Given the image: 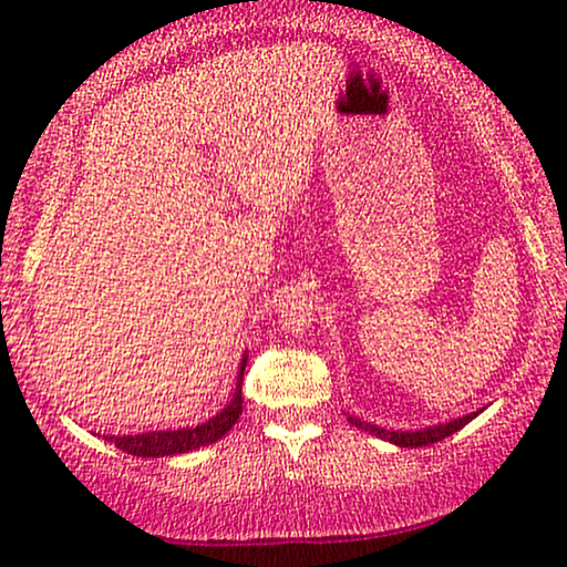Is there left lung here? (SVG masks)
I'll return each instance as SVG.
<instances>
[{
  "label": "left lung",
  "mask_w": 567,
  "mask_h": 567,
  "mask_svg": "<svg viewBox=\"0 0 567 567\" xmlns=\"http://www.w3.org/2000/svg\"><path fill=\"white\" fill-rule=\"evenodd\" d=\"M480 413H483V410H477V413H470V415H462V417H454V421H449V423L429 425V429H421V431H390V429H382V425H374V423L361 421V417H355V415H348V423L355 425V429L371 433V436L390 441V444H394V446L417 449V446L436 444V441L452 436V433L464 429V425H467V423L472 421V417H477Z\"/></svg>",
  "instance_id": "obj_1"
}]
</instances>
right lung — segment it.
<instances>
[{
    "instance_id": "right-lung-1",
    "label": "right lung",
    "mask_w": 567,
    "mask_h": 567,
    "mask_svg": "<svg viewBox=\"0 0 567 567\" xmlns=\"http://www.w3.org/2000/svg\"><path fill=\"white\" fill-rule=\"evenodd\" d=\"M247 367V355H243L237 371V386L231 400L224 405L214 417H208L206 423L198 425H185L177 431H150V433H134V436H103L121 449V452L134 454V456H173V454H188L196 452L200 446L216 444L231 425L237 423V417L243 415V377Z\"/></svg>"
}]
</instances>
